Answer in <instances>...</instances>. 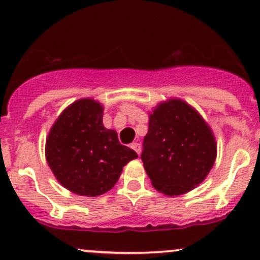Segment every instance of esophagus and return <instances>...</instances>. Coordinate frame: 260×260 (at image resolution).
I'll return each mask as SVG.
<instances>
[{
  "mask_svg": "<svg viewBox=\"0 0 260 260\" xmlns=\"http://www.w3.org/2000/svg\"><path fill=\"white\" fill-rule=\"evenodd\" d=\"M131 148H132L133 150L136 151V153L138 154V155L140 154V151H142V147H140V144H139V143H133V144L131 145Z\"/></svg>",
  "mask_w": 260,
  "mask_h": 260,
  "instance_id": "1",
  "label": "esophagus"
}]
</instances>
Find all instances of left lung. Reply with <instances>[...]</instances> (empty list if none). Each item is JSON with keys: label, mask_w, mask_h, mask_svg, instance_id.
Wrapping results in <instances>:
<instances>
[{"label": "left lung", "mask_w": 260, "mask_h": 260, "mask_svg": "<svg viewBox=\"0 0 260 260\" xmlns=\"http://www.w3.org/2000/svg\"><path fill=\"white\" fill-rule=\"evenodd\" d=\"M142 160L151 184L168 197L186 194L207 178L216 160L213 129L192 105L178 98L149 112Z\"/></svg>", "instance_id": "left-lung-1"}]
</instances>
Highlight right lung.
I'll list each match as a JSON object with an SVG mask.
<instances>
[{"instance_id":"obj_1","label":"right lung","mask_w":260,"mask_h":260,"mask_svg":"<svg viewBox=\"0 0 260 260\" xmlns=\"http://www.w3.org/2000/svg\"><path fill=\"white\" fill-rule=\"evenodd\" d=\"M104 105L83 98L68 105L50 128L45 157L66 189L98 197L115 186L123 168L138 157L118 142L117 132L103 123Z\"/></svg>"}]
</instances>
